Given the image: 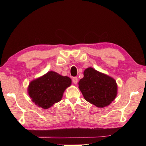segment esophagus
<instances>
[{"mask_svg":"<svg viewBox=\"0 0 146 146\" xmlns=\"http://www.w3.org/2000/svg\"><path fill=\"white\" fill-rule=\"evenodd\" d=\"M72 81H73V82L75 84H77V82H78V78L77 77H73L72 78Z\"/></svg>","mask_w":146,"mask_h":146,"instance_id":"esophagus-1","label":"esophagus"}]
</instances>
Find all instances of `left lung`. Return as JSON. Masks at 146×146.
<instances>
[{
	"instance_id": "8db88e82",
	"label": "left lung",
	"mask_w": 146,
	"mask_h": 146,
	"mask_svg": "<svg viewBox=\"0 0 146 146\" xmlns=\"http://www.w3.org/2000/svg\"><path fill=\"white\" fill-rule=\"evenodd\" d=\"M78 85L86 100L98 108L110 105L117 96L115 80L92 68L84 71V77L79 81Z\"/></svg>"
}]
</instances>
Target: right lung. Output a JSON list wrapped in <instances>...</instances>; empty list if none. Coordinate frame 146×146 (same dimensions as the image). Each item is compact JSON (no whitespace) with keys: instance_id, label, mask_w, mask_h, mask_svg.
Instances as JSON below:
<instances>
[{"instance_id":"obj_1","label":"right lung","mask_w":146,"mask_h":146,"mask_svg":"<svg viewBox=\"0 0 146 146\" xmlns=\"http://www.w3.org/2000/svg\"><path fill=\"white\" fill-rule=\"evenodd\" d=\"M71 84V80L68 76L49 71L31 82L28 93L36 105L43 109H48L61 100L64 91Z\"/></svg>"}]
</instances>
